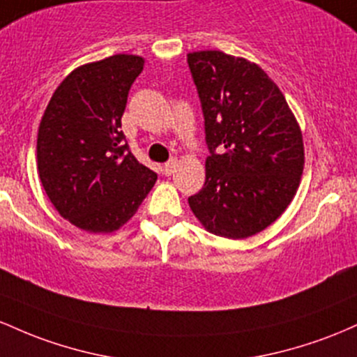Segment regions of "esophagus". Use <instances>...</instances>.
I'll use <instances>...</instances> for the list:
<instances>
[{
  "label": "esophagus",
  "mask_w": 357,
  "mask_h": 357,
  "mask_svg": "<svg viewBox=\"0 0 357 357\" xmlns=\"http://www.w3.org/2000/svg\"><path fill=\"white\" fill-rule=\"evenodd\" d=\"M177 165H178L177 158L168 160L165 165H163V174H165V175H172V174H174V172H175V168H177Z\"/></svg>",
  "instance_id": "esophagus-1"
}]
</instances>
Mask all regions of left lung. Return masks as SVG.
Instances as JSON below:
<instances>
[{"label": "left lung", "instance_id": "1", "mask_svg": "<svg viewBox=\"0 0 357 357\" xmlns=\"http://www.w3.org/2000/svg\"><path fill=\"white\" fill-rule=\"evenodd\" d=\"M202 104L206 182L189 206L207 231L244 239L266 229L297 194L302 131L268 74L219 50L187 55Z\"/></svg>", "mask_w": 357, "mask_h": 357}]
</instances>
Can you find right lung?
Returning <instances> with one entry per match:
<instances>
[{"label":"right lung","instance_id":"right-lung-1","mask_svg":"<svg viewBox=\"0 0 357 357\" xmlns=\"http://www.w3.org/2000/svg\"><path fill=\"white\" fill-rule=\"evenodd\" d=\"M143 63L138 55L118 54L77 67L60 82L42 116L40 182L59 214L79 229H119L157 182L119 130Z\"/></svg>","mask_w":357,"mask_h":357}]
</instances>
